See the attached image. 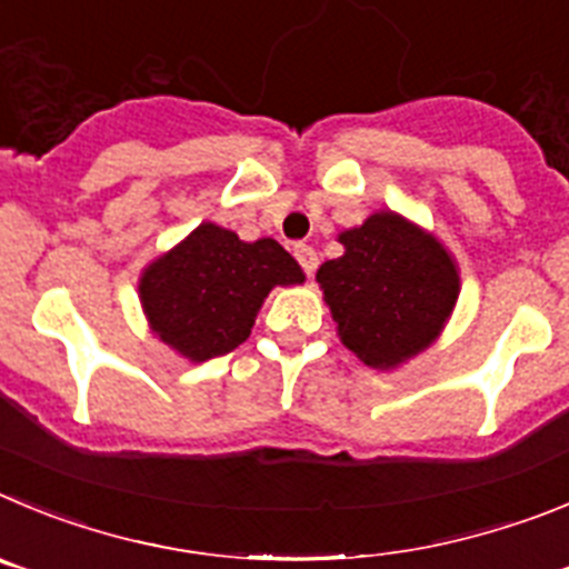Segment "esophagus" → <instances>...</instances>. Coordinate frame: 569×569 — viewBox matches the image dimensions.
<instances>
[{"label":"esophagus","instance_id":"esophagus-1","mask_svg":"<svg viewBox=\"0 0 569 569\" xmlns=\"http://www.w3.org/2000/svg\"><path fill=\"white\" fill-rule=\"evenodd\" d=\"M295 258H297V263L303 266L306 274L315 272L317 263H320V258H317V252L309 247V243H297V247H295Z\"/></svg>","mask_w":569,"mask_h":569}]
</instances>
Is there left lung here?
Wrapping results in <instances>:
<instances>
[{"label": "left lung", "instance_id": "1", "mask_svg": "<svg viewBox=\"0 0 569 569\" xmlns=\"http://www.w3.org/2000/svg\"><path fill=\"white\" fill-rule=\"evenodd\" d=\"M340 243L346 254L326 260L317 280L342 342L373 368L422 351L457 303L450 254L393 212L371 214Z\"/></svg>", "mask_w": 569, "mask_h": 569}]
</instances>
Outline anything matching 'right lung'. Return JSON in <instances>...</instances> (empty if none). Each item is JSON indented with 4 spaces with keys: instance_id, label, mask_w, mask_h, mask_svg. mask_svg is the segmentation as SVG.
<instances>
[{
    "instance_id": "obj_1",
    "label": "right lung",
    "mask_w": 569,
    "mask_h": 569,
    "mask_svg": "<svg viewBox=\"0 0 569 569\" xmlns=\"http://www.w3.org/2000/svg\"><path fill=\"white\" fill-rule=\"evenodd\" d=\"M291 283H303V272L278 240L243 243L229 229L201 223L147 269L138 291L152 331L201 362L247 340L263 297Z\"/></svg>"
}]
</instances>
